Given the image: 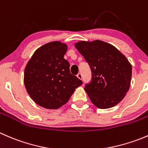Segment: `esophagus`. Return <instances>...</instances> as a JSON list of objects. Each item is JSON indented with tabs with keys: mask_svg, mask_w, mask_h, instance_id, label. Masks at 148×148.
Segmentation results:
<instances>
[{
	"mask_svg": "<svg viewBox=\"0 0 148 148\" xmlns=\"http://www.w3.org/2000/svg\"><path fill=\"white\" fill-rule=\"evenodd\" d=\"M77 77H78V78L79 79H81V80L82 79V74L81 73H79V74L77 75Z\"/></svg>",
	"mask_w": 148,
	"mask_h": 148,
	"instance_id": "1",
	"label": "esophagus"
}]
</instances>
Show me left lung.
Returning <instances> with one entry per match:
<instances>
[{"instance_id":"obj_1","label":"left lung","mask_w":148,"mask_h":148,"mask_svg":"<svg viewBox=\"0 0 148 148\" xmlns=\"http://www.w3.org/2000/svg\"><path fill=\"white\" fill-rule=\"evenodd\" d=\"M75 46L92 70V81L84 87L91 102L99 109L111 108L120 102L132 77V66L125 55L100 40L82 41Z\"/></svg>"}]
</instances>
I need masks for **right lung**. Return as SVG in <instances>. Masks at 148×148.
I'll return each mask as SVG.
<instances>
[{
    "label": "right lung",
    "mask_w": 148,
    "mask_h": 148,
    "mask_svg": "<svg viewBox=\"0 0 148 148\" xmlns=\"http://www.w3.org/2000/svg\"><path fill=\"white\" fill-rule=\"evenodd\" d=\"M67 45L52 41L36 50L24 71V85L31 99L41 107L59 109L69 101L82 82L70 73L64 58Z\"/></svg>",
    "instance_id": "add662e5"
}]
</instances>
